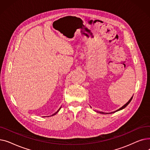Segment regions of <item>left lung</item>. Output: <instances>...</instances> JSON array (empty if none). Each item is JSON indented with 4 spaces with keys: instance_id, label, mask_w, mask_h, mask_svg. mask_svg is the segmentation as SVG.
Wrapping results in <instances>:
<instances>
[{
    "instance_id": "obj_1",
    "label": "left lung",
    "mask_w": 150,
    "mask_h": 150,
    "mask_svg": "<svg viewBox=\"0 0 150 150\" xmlns=\"http://www.w3.org/2000/svg\"><path fill=\"white\" fill-rule=\"evenodd\" d=\"M132 97H132L131 98V99L127 102V103H126L124 106H123L122 108H120V109H118V110H117V111H114V112H111V113H105V112H99V113H101V114H111V113H114V112H117V111H120V110H122V109H123V108H125V107H127V106H128V105L130 103V102H131V100H132Z\"/></svg>"
}]
</instances>
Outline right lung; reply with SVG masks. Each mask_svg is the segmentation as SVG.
Here are the masks:
<instances>
[{
	"mask_svg": "<svg viewBox=\"0 0 150 150\" xmlns=\"http://www.w3.org/2000/svg\"><path fill=\"white\" fill-rule=\"evenodd\" d=\"M61 108H59V109H58V111H57V112H55V113H54V114H53V115H55V114H57V112H58V111H59V109H61ZM48 117H49V116H48Z\"/></svg>",
	"mask_w": 150,
	"mask_h": 150,
	"instance_id": "add662e5",
	"label": "right lung"
}]
</instances>
